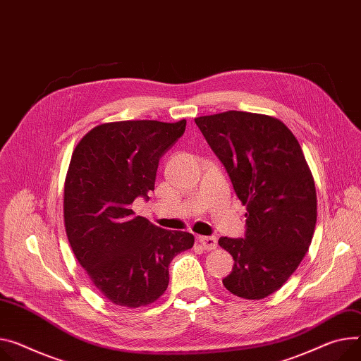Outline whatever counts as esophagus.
Returning a JSON list of instances; mask_svg holds the SVG:
<instances>
[{"label":"esophagus","instance_id":"obj_1","mask_svg":"<svg viewBox=\"0 0 361 361\" xmlns=\"http://www.w3.org/2000/svg\"><path fill=\"white\" fill-rule=\"evenodd\" d=\"M198 241L201 243V245L205 248V250H214L216 247V238L212 235H200Z\"/></svg>","mask_w":361,"mask_h":361}]
</instances>
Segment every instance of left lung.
Masks as SVG:
<instances>
[{
    "label": "left lung",
    "instance_id": "8db88e82",
    "mask_svg": "<svg viewBox=\"0 0 361 361\" xmlns=\"http://www.w3.org/2000/svg\"><path fill=\"white\" fill-rule=\"evenodd\" d=\"M195 123L247 207L244 237L218 240L234 259L223 283L235 296L263 299L283 286L311 245L317 223L312 173L281 120L227 111Z\"/></svg>",
    "mask_w": 361,
    "mask_h": 361
}]
</instances>
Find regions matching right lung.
<instances>
[{
	"label": "right lung",
	"instance_id": "add662e5",
	"mask_svg": "<svg viewBox=\"0 0 361 361\" xmlns=\"http://www.w3.org/2000/svg\"><path fill=\"white\" fill-rule=\"evenodd\" d=\"M185 127L186 120L106 123L92 128L72 154L63 198L66 235L94 286L120 307L159 299L169 285L171 262L195 240L131 209L135 198L149 200L159 160Z\"/></svg>",
	"mask_w": 361,
	"mask_h": 361
}]
</instances>
